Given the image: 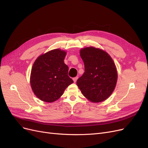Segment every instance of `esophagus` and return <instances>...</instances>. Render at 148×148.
<instances>
[{"instance_id": "34e87169", "label": "esophagus", "mask_w": 148, "mask_h": 148, "mask_svg": "<svg viewBox=\"0 0 148 148\" xmlns=\"http://www.w3.org/2000/svg\"><path fill=\"white\" fill-rule=\"evenodd\" d=\"M77 79H78V77H76L73 78V82H74L75 83L77 82Z\"/></svg>"}]
</instances>
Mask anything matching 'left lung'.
<instances>
[{
    "label": "left lung",
    "instance_id": "8db88e82",
    "mask_svg": "<svg viewBox=\"0 0 148 148\" xmlns=\"http://www.w3.org/2000/svg\"><path fill=\"white\" fill-rule=\"evenodd\" d=\"M84 73L77 84L83 96L92 102L107 99L112 93L117 81L114 62L106 52L94 47L80 50Z\"/></svg>",
    "mask_w": 148,
    "mask_h": 148
}]
</instances>
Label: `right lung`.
Here are the masks:
<instances>
[{
  "mask_svg": "<svg viewBox=\"0 0 148 148\" xmlns=\"http://www.w3.org/2000/svg\"><path fill=\"white\" fill-rule=\"evenodd\" d=\"M66 53L59 49H53L39 56L33 65L31 86L34 95L44 102H53L59 99L73 83L64 62Z\"/></svg>",
  "mask_w": 148,
  "mask_h": 148,
  "instance_id": "add662e5",
  "label": "right lung"
}]
</instances>
